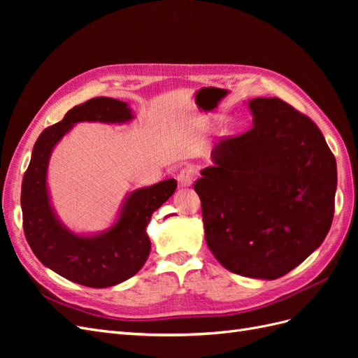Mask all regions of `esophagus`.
<instances>
[{
    "label": "esophagus",
    "instance_id": "34e87169",
    "mask_svg": "<svg viewBox=\"0 0 358 358\" xmlns=\"http://www.w3.org/2000/svg\"><path fill=\"white\" fill-rule=\"evenodd\" d=\"M194 175H196V171H194V169L191 166H185L182 167L179 175H178V183L180 188H187V187H191L192 185V180H194Z\"/></svg>",
    "mask_w": 358,
    "mask_h": 358
}]
</instances>
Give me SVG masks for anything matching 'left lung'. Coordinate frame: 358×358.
Returning a JSON list of instances; mask_svg holds the SVG:
<instances>
[{
	"mask_svg": "<svg viewBox=\"0 0 358 358\" xmlns=\"http://www.w3.org/2000/svg\"><path fill=\"white\" fill-rule=\"evenodd\" d=\"M252 127L222 140L194 189L206 243L233 273L278 279L321 246L338 187L336 159L318 127L279 99L245 103Z\"/></svg>",
	"mask_w": 358,
	"mask_h": 358,
	"instance_id": "left-lung-1",
	"label": "left lung"
}]
</instances>
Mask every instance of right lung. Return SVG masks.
Returning <instances> with one entry per match:
<instances>
[{"label": "right lung", "instance_id": "1", "mask_svg": "<svg viewBox=\"0 0 358 358\" xmlns=\"http://www.w3.org/2000/svg\"><path fill=\"white\" fill-rule=\"evenodd\" d=\"M134 117L128 103L96 96L74 106L61 122L46 128L32 148L20 192L25 237L41 264L71 282L107 288L134 276L150 252L146 231L150 216L178 187L175 179H167L129 191L119 206L113 224L103 231L76 233L59 220L48 185L53 149L80 122L122 125Z\"/></svg>", "mask_w": 358, "mask_h": 358}]
</instances>
